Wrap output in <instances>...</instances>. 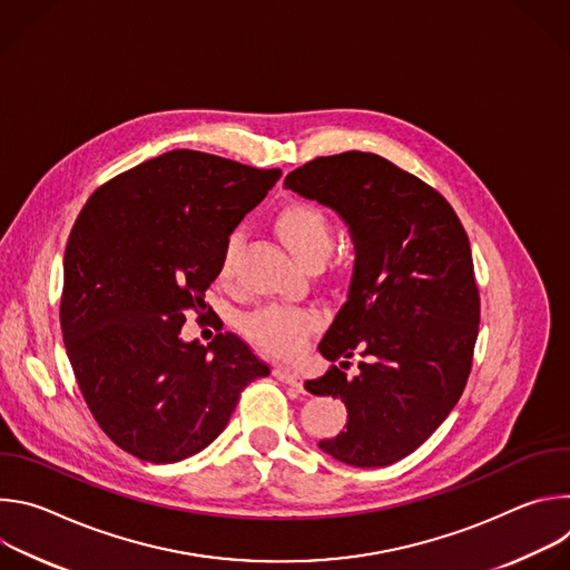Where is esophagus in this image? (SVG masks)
Segmentation results:
<instances>
[{"mask_svg":"<svg viewBox=\"0 0 570 570\" xmlns=\"http://www.w3.org/2000/svg\"><path fill=\"white\" fill-rule=\"evenodd\" d=\"M273 374H275L282 383L302 390V376H299V372H295V370H291V367H275Z\"/></svg>","mask_w":570,"mask_h":570,"instance_id":"34e87169","label":"esophagus"}]
</instances>
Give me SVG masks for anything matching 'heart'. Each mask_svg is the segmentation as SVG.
<instances>
[{"label": "heart", "mask_w": 570, "mask_h": 570, "mask_svg": "<svg viewBox=\"0 0 570 570\" xmlns=\"http://www.w3.org/2000/svg\"><path fill=\"white\" fill-rule=\"evenodd\" d=\"M273 229L282 238L284 246L293 253V257L306 268L313 264H322L330 257L334 248V227L330 216L317 205L308 200H288L273 216ZM236 240H227L218 277L229 279L234 271ZM317 320L308 311L284 308V306H266L248 317H243L240 330L262 352L275 358H293L315 332Z\"/></svg>", "instance_id": "1"}]
</instances>
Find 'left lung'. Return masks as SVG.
Masks as SVG:
<instances>
[{
    "instance_id": "obj_1",
    "label": "left lung",
    "mask_w": 570,
    "mask_h": 570,
    "mask_svg": "<svg viewBox=\"0 0 570 570\" xmlns=\"http://www.w3.org/2000/svg\"><path fill=\"white\" fill-rule=\"evenodd\" d=\"M284 187L332 207L356 250L347 302L317 345L334 365L304 383L347 409L345 431L317 446L387 466L435 433L466 385L480 322L466 232L442 194L374 153L315 157ZM354 351L364 361L347 377Z\"/></svg>"
}]
</instances>
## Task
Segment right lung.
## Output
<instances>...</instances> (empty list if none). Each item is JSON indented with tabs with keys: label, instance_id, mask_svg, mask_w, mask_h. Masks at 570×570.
<instances>
[{
	"label": "right lung",
	"instance_id": "add662e5",
	"mask_svg": "<svg viewBox=\"0 0 570 570\" xmlns=\"http://www.w3.org/2000/svg\"><path fill=\"white\" fill-rule=\"evenodd\" d=\"M282 178L200 150H169L99 187L62 262L60 327L101 431L130 455L169 464L209 446L250 381L268 376L238 336L180 338L234 227Z\"/></svg>",
	"mask_w": 570,
	"mask_h": 570
}]
</instances>
